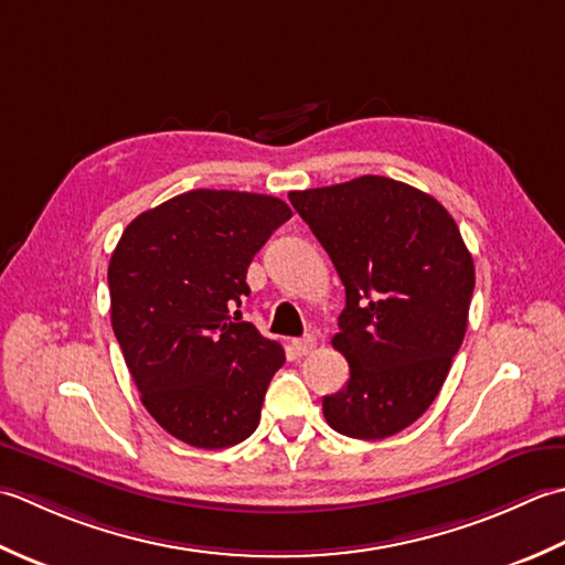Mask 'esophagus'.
Here are the masks:
<instances>
[{
  "label": "esophagus",
  "mask_w": 565,
  "mask_h": 565,
  "mask_svg": "<svg viewBox=\"0 0 565 565\" xmlns=\"http://www.w3.org/2000/svg\"><path fill=\"white\" fill-rule=\"evenodd\" d=\"M315 347H317V339H315V337H302V339H295V341H292V351H295L297 355L312 353Z\"/></svg>",
  "instance_id": "obj_1"
}]
</instances>
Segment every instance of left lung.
Here are the masks:
<instances>
[{
  "label": "left lung",
  "instance_id": "1",
  "mask_svg": "<svg viewBox=\"0 0 565 565\" xmlns=\"http://www.w3.org/2000/svg\"><path fill=\"white\" fill-rule=\"evenodd\" d=\"M290 202L347 287L331 343L351 377L324 417L351 439H387L439 395L466 337L473 258L454 216L405 182L363 175Z\"/></svg>",
  "mask_w": 565,
  "mask_h": 565
}]
</instances>
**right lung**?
Returning a JSON list of instances; mask_svg holds the SVG:
<instances>
[{"label": "right lung", "instance_id": "1", "mask_svg": "<svg viewBox=\"0 0 565 565\" xmlns=\"http://www.w3.org/2000/svg\"><path fill=\"white\" fill-rule=\"evenodd\" d=\"M292 216L270 194L190 190L138 214L109 260L111 329L148 414L194 448L256 431L278 341L241 317L246 270Z\"/></svg>", "mask_w": 565, "mask_h": 565}]
</instances>
